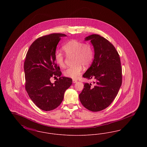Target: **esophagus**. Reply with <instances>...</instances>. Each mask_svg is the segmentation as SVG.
<instances>
[{"label":"esophagus","instance_id":"obj_1","mask_svg":"<svg viewBox=\"0 0 147 147\" xmlns=\"http://www.w3.org/2000/svg\"><path fill=\"white\" fill-rule=\"evenodd\" d=\"M77 80H75V79H73V83H77Z\"/></svg>","mask_w":147,"mask_h":147}]
</instances>
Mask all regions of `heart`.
Listing matches in <instances>:
<instances>
[{"instance_id":"heart-1","label":"heart","mask_w":147,"mask_h":147,"mask_svg":"<svg viewBox=\"0 0 147 147\" xmlns=\"http://www.w3.org/2000/svg\"><path fill=\"white\" fill-rule=\"evenodd\" d=\"M68 56H74V65L64 71V76L72 79H77L81 74L83 66H88L91 64L94 58L93 47L88 43L71 40L67 42L62 47ZM56 63L61 68L65 67L64 56L60 52H57L55 55Z\"/></svg>"}]
</instances>
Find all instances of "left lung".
<instances>
[{
  "label": "left lung",
  "mask_w": 147,
  "mask_h": 147,
  "mask_svg": "<svg viewBox=\"0 0 147 147\" xmlns=\"http://www.w3.org/2000/svg\"><path fill=\"white\" fill-rule=\"evenodd\" d=\"M85 40H90L95 55L90 67L83 77L94 81L92 84H84L79 96L86 109L98 112L110 105L119 92L122 82L121 64L115 47L104 37L93 34Z\"/></svg>",
  "instance_id": "1"
}]
</instances>
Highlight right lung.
Masks as SVG:
<instances>
[{"instance_id": "add662e5", "label": "right lung", "mask_w": 147, "mask_h": 147, "mask_svg": "<svg viewBox=\"0 0 147 147\" xmlns=\"http://www.w3.org/2000/svg\"><path fill=\"white\" fill-rule=\"evenodd\" d=\"M63 34H52L36 39L30 46L24 62L25 89L29 97L43 111L55 109L61 104L72 79L61 77L62 72L55 62L57 46ZM59 77L55 84L50 78Z\"/></svg>"}]
</instances>
